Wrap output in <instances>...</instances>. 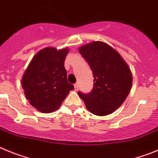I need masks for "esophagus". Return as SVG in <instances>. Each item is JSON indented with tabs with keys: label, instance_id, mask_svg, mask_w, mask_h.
Masks as SVG:
<instances>
[{
	"label": "esophagus",
	"instance_id": "1",
	"mask_svg": "<svg viewBox=\"0 0 158 158\" xmlns=\"http://www.w3.org/2000/svg\"><path fill=\"white\" fill-rule=\"evenodd\" d=\"M74 86H75V89H76V90H77L78 88H79V83H78V82H77V83H76V84L74 85Z\"/></svg>",
	"mask_w": 158,
	"mask_h": 158
}]
</instances>
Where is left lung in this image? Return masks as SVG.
<instances>
[{
  "label": "left lung",
  "instance_id": "8db88e82",
  "mask_svg": "<svg viewBox=\"0 0 158 158\" xmlns=\"http://www.w3.org/2000/svg\"><path fill=\"white\" fill-rule=\"evenodd\" d=\"M79 51L93 72L94 87L89 93L79 91L78 94L93 114L106 116L113 113L130 92L132 76L129 67L105 42H93L80 47Z\"/></svg>",
  "mask_w": 158,
  "mask_h": 158
}]
</instances>
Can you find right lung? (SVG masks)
I'll list each match as a JSON object with an SVG mask.
<instances>
[{
	"label": "right lung",
	"instance_id": "obj_1",
	"mask_svg": "<svg viewBox=\"0 0 158 158\" xmlns=\"http://www.w3.org/2000/svg\"><path fill=\"white\" fill-rule=\"evenodd\" d=\"M69 49L47 47L31 60L22 79L24 94L31 106L42 113H52L74 89L67 79L64 60Z\"/></svg>",
	"mask_w": 158,
	"mask_h": 158
}]
</instances>
